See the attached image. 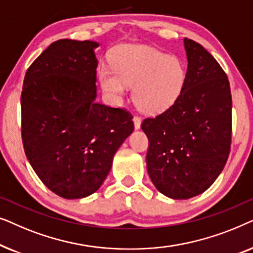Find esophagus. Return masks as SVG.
<instances>
[{
	"instance_id": "esophagus-1",
	"label": "esophagus",
	"mask_w": 253,
	"mask_h": 253,
	"mask_svg": "<svg viewBox=\"0 0 253 253\" xmlns=\"http://www.w3.org/2000/svg\"><path fill=\"white\" fill-rule=\"evenodd\" d=\"M133 123H134V127L136 129H139L140 127V124H141V119L138 115H134L133 116Z\"/></svg>"
}]
</instances>
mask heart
I'll list each match as a JSON object with an SVG mask.
<instances>
[{
    "label": "heart",
    "instance_id": "obj_1",
    "mask_svg": "<svg viewBox=\"0 0 253 253\" xmlns=\"http://www.w3.org/2000/svg\"><path fill=\"white\" fill-rule=\"evenodd\" d=\"M114 69L102 67L99 78L102 88L113 98H121L126 85H132L138 108L148 114L169 108L184 88L186 69L176 56L145 44H124L113 57Z\"/></svg>",
    "mask_w": 253,
    "mask_h": 253
}]
</instances>
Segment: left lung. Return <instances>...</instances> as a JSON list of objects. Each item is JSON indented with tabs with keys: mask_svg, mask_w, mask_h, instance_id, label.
<instances>
[{
	"mask_svg": "<svg viewBox=\"0 0 253 253\" xmlns=\"http://www.w3.org/2000/svg\"><path fill=\"white\" fill-rule=\"evenodd\" d=\"M184 46L189 63L181 95L141 123L148 175L174 199H189L213 184L229 157L233 130L226 72L200 43L185 38Z\"/></svg>",
	"mask_w": 253,
	"mask_h": 253,
	"instance_id": "1",
	"label": "left lung"
}]
</instances>
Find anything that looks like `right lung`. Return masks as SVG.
I'll return each instance as SVG.
<instances>
[{"instance_id":"1","label":"right lung","mask_w":253,"mask_h":253,"mask_svg":"<svg viewBox=\"0 0 253 253\" xmlns=\"http://www.w3.org/2000/svg\"><path fill=\"white\" fill-rule=\"evenodd\" d=\"M94 41H55L27 69L20 95L26 158L50 191L83 198L100 188L133 131L126 108L95 102Z\"/></svg>"}]
</instances>
